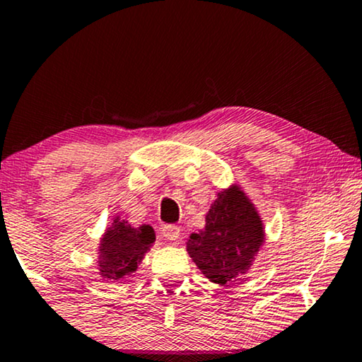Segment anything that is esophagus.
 Instances as JSON below:
<instances>
[{"label":"esophagus","mask_w":362,"mask_h":362,"mask_svg":"<svg viewBox=\"0 0 362 362\" xmlns=\"http://www.w3.org/2000/svg\"><path fill=\"white\" fill-rule=\"evenodd\" d=\"M161 234H163V237H166L168 240H177L180 239L181 230H180V227L175 224H166V226H163Z\"/></svg>","instance_id":"esophagus-1"}]
</instances>
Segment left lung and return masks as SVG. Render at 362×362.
Returning <instances> with one entry per match:
<instances>
[{"label": "left lung", "mask_w": 362, "mask_h": 362, "mask_svg": "<svg viewBox=\"0 0 362 362\" xmlns=\"http://www.w3.org/2000/svg\"><path fill=\"white\" fill-rule=\"evenodd\" d=\"M264 242L262 221L244 192H221L206 216V227L187 240V252L214 284H229L245 274Z\"/></svg>", "instance_id": "obj_1"}]
</instances>
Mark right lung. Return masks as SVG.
<instances>
[{
    "label": "right lung",
    "mask_w": 362,
    "mask_h": 362,
    "mask_svg": "<svg viewBox=\"0 0 362 362\" xmlns=\"http://www.w3.org/2000/svg\"><path fill=\"white\" fill-rule=\"evenodd\" d=\"M100 244L98 269L103 279L117 280L136 270L143 255L155 242V230L150 226L140 229L127 226L125 222H113Z\"/></svg>",
    "instance_id": "obj_1"
}]
</instances>
